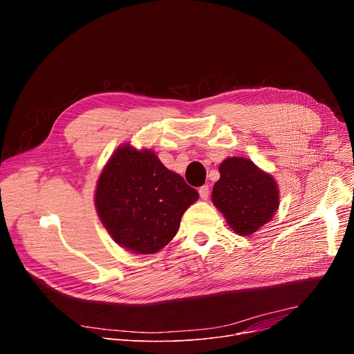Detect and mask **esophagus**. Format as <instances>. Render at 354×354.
Returning <instances> with one entry per match:
<instances>
[{
  "label": "esophagus",
  "instance_id": "1",
  "mask_svg": "<svg viewBox=\"0 0 354 354\" xmlns=\"http://www.w3.org/2000/svg\"><path fill=\"white\" fill-rule=\"evenodd\" d=\"M198 194H200L201 198L206 200V198L210 196V187H209V185H203L201 187H198Z\"/></svg>",
  "mask_w": 354,
  "mask_h": 354
}]
</instances>
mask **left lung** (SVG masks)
I'll list each match as a JSON object with an SVG mask.
<instances>
[{
    "instance_id": "obj_1",
    "label": "left lung",
    "mask_w": 354,
    "mask_h": 354,
    "mask_svg": "<svg viewBox=\"0 0 354 354\" xmlns=\"http://www.w3.org/2000/svg\"><path fill=\"white\" fill-rule=\"evenodd\" d=\"M213 203L239 235H250L265 225L279 207L273 178L245 158H227L213 187Z\"/></svg>"
}]
</instances>
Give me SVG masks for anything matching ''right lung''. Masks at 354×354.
Segmentation results:
<instances>
[{
	"mask_svg": "<svg viewBox=\"0 0 354 354\" xmlns=\"http://www.w3.org/2000/svg\"><path fill=\"white\" fill-rule=\"evenodd\" d=\"M198 193L149 149L120 147L97 180L95 205L112 238L136 254H154L176 235Z\"/></svg>",
	"mask_w": 354,
	"mask_h": 354,
	"instance_id": "right-lung-1",
	"label": "right lung"
}]
</instances>
